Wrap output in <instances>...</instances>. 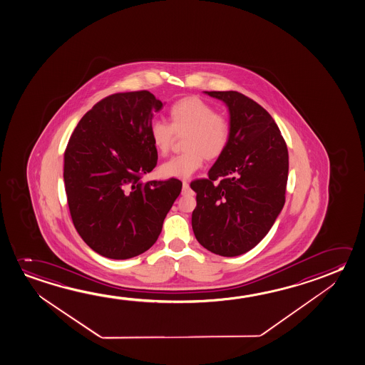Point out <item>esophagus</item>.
<instances>
[{
    "label": "esophagus",
    "mask_w": 365,
    "mask_h": 365,
    "mask_svg": "<svg viewBox=\"0 0 365 365\" xmlns=\"http://www.w3.org/2000/svg\"><path fill=\"white\" fill-rule=\"evenodd\" d=\"M190 192V185L187 181L182 182V194H189Z\"/></svg>",
    "instance_id": "obj_1"
}]
</instances>
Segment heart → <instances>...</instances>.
Here are the masks:
<instances>
[{"label": "heart", "instance_id": "obj_1", "mask_svg": "<svg viewBox=\"0 0 365 365\" xmlns=\"http://www.w3.org/2000/svg\"><path fill=\"white\" fill-rule=\"evenodd\" d=\"M170 124L152 123L150 138L160 155H166L176 137L185 135V153L163 163L160 173L168 179H187L202 168L204 157L215 160L223 155L231 138V125L225 116L197 96L180 98L168 111Z\"/></svg>", "mask_w": 365, "mask_h": 365}]
</instances>
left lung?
<instances>
[{"mask_svg":"<svg viewBox=\"0 0 365 365\" xmlns=\"http://www.w3.org/2000/svg\"><path fill=\"white\" fill-rule=\"evenodd\" d=\"M230 111L231 138L209 170L191 181L197 208L191 226L213 254L238 256L270 231L285 202L289 157L277 123L261 105L237 91H205Z\"/></svg>","mask_w":365,"mask_h":365,"instance_id":"1","label":"left lung"}]
</instances>
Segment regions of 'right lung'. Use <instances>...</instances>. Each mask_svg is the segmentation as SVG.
Wrapping results in <instances>:
<instances>
[{"mask_svg": "<svg viewBox=\"0 0 365 365\" xmlns=\"http://www.w3.org/2000/svg\"><path fill=\"white\" fill-rule=\"evenodd\" d=\"M163 108L145 90L114 93L87 111L68 140L63 179L72 222L105 257L125 260L150 249L180 195V180L142 181L156 168L150 128Z\"/></svg>", "mask_w": 365, "mask_h": 365, "instance_id": "1", "label": "right lung"}]
</instances>
